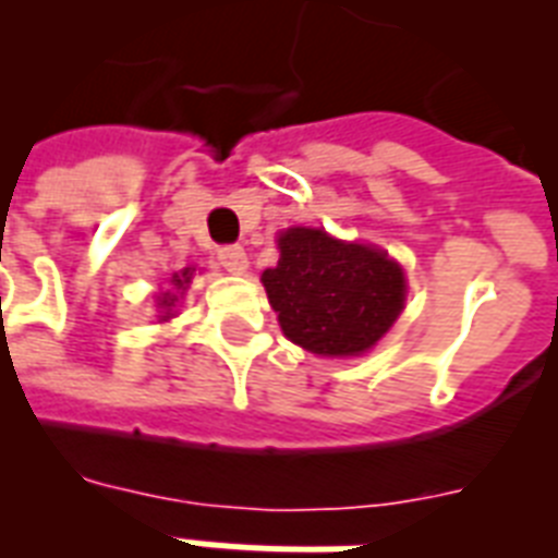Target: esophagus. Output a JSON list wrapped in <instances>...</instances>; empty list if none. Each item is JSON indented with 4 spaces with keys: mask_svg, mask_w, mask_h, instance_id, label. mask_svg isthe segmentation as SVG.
<instances>
[{
    "mask_svg": "<svg viewBox=\"0 0 558 558\" xmlns=\"http://www.w3.org/2000/svg\"><path fill=\"white\" fill-rule=\"evenodd\" d=\"M217 257L228 275H245L248 271V257H245L243 245H222Z\"/></svg>",
    "mask_w": 558,
    "mask_h": 558,
    "instance_id": "obj_1",
    "label": "esophagus"
}]
</instances>
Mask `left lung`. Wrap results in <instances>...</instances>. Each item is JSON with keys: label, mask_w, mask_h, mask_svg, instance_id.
<instances>
[{"label": "left lung", "mask_w": 558, "mask_h": 558, "mask_svg": "<svg viewBox=\"0 0 558 558\" xmlns=\"http://www.w3.org/2000/svg\"><path fill=\"white\" fill-rule=\"evenodd\" d=\"M278 266L260 280L283 336L310 353L362 356L405 306L402 266L376 245L298 226L278 236Z\"/></svg>", "instance_id": "obj_1"}]
</instances>
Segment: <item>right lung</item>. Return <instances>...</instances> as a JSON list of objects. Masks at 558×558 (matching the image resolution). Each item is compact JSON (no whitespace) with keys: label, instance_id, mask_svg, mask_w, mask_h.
<instances>
[{"label":"right lung","instance_id":"1","mask_svg":"<svg viewBox=\"0 0 558 558\" xmlns=\"http://www.w3.org/2000/svg\"><path fill=\"white\" fill-rule=\"evenodd\" d=\"M191 278H193V269H185V271H179V275H173L170 278V287H173V292H161L159 295V310H161V322H168L170 315H173V306H177L179 295L185 292L187 287H191Z\"/></svg>","mask_w":558,"mask_h":558}]
</instances>
